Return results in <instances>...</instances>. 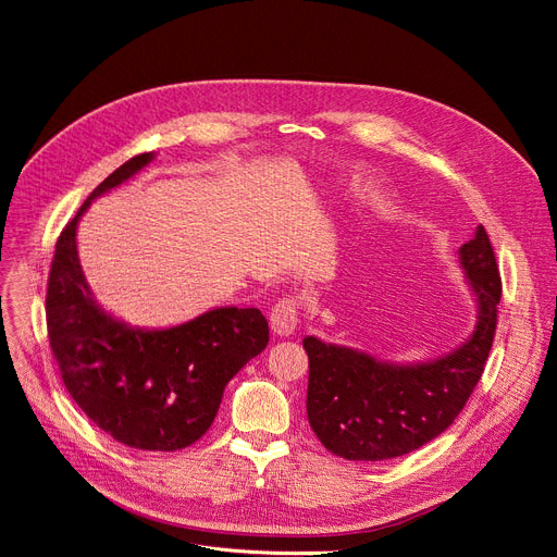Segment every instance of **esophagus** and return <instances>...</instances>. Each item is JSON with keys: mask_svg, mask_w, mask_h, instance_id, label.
<instances>
[{"mask_svg": "<svg viewBox=\"0 0 557 557\" xmlns=\"http://www.w3.org/2000/svg\"><path fill=\"white\" fill-rule=\"evenodd\" d=\"M299 324V306L293 297L280 299L271 310V329L280 337H288L297 331Z\"/></svg>", "mask_w": 557, "mask_h": 557, "instance_id": "34e87169", "label": "esophagus"}]
</instances>
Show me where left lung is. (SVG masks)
Listing matches in <instances>:
<instances>
[{
	"label": "left lung",
	"instance_id": "obj_1",
	"mask_svg": "<svg viewBox=\"0 0 557 557\" xmlns=\"http://www.w3.org/2000/svg\"><path fill=\"white\" fill-rule=\"evenodd\" d=\"M475 326L458 348L428 361H387L366 350L304 337L308 423L322 445L348 460H387L443 434L465 408L490 357L500 275L483 224L458 249Z\"/></svg>",
	"mask_w": 557,
	"mask_h": 557
}]
</instances>
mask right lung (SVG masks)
Instances as JSON below:
<instances>
[{
    "label": "right lung",
    "mask_w": 557,
    "mask_h": 557,
    "mask_svg": "<svg viewBox=\"0 0 557 557\" xmlns=\"http://www.w3.org/2000/svg\"><path fill=\"white\" fill-rule=\"evenodd\" d=\"M153 158L138 153L112 172L59 235L46 320L76 406L127 447L176 451L211 428L226 383L267 348L269 322L258 308L218 306L178 326L140 329L99 304L78 262V220Z\"/></svg>",
    "instance_id": "add662e5"
}]
</instances>
